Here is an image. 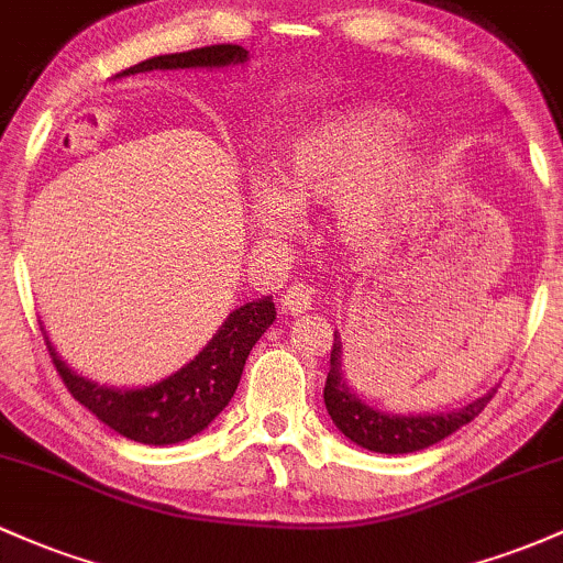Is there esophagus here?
<instances>
[{
  "label": "esophagus",
  "mask_w": 563,
  "mask_h": 563,
  "mask_svg": "<svg viewBox=\"0 0 563 563\" xmlns=\"http://www.w3.org/2000/svg\"><path fill=\"white\" fill-rule=\"evenodd\" d=\"M314 301V288L307 286V283H291L280 296V307L286 314H301L312 310Z\"/></svg>",
  "instance_id": "34e87169"
}]
</instances>
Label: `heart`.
I'll list each match as a JSON object with an SVG mask.
<instances>
[{
  "instance_id": "heart-1",
  "label": "heart",
  "mask_w": 563,
  "mask_h": 563,
  "mask_svg": "<svg viewBox=\"0 0 563 563\" xmlns=\"http://www.w3.org/2000/svg\"><path fill=\"white\" fill-rule=\"evenodd\" d=\"M406 117L385 107H352L296 135L277 159V187L253 191L258 224L296 230V208L339 206L347 238H372L400 211L417 181V157L400 146Z\"/></svg>"
}]
</instances>
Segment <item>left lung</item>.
<instances>
[{
    "label": "left lung",
    "mask_w": 563,
    "mask_h": 563,
    "mask_svg": "<svg viewBox=\"0 0 563 563\" xmlns=\"http://www.w3.org/2000/svg\"><path fill=\"white\" fill-rule=\"evenodd\" d=\"M494 393L497 390L481 395L473 404L446 413H409V417H400V413H385L379 409H372V406H366L357 398L355 390L347 385V379H344L342 339L333 331L331 368L323 387L325 409H329L333 424H336L352 443L368 449V452H422V449H428L432 443L452 435V432L460 430L462 424L473 422V419L486 409V404L494 398Z\"/></svg>",
    "instance_id": "1"
}]
</instances>
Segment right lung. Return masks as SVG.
Segmentation results:
<instances>
[{
    "mask_svg": "<svg viewBox=\"0 0 563 563\" xmlns=\"http://www.w3.org/2000/svg\"><path fill=\"white\" fill-rule=\"evenodd\" d=\"M245 60H249L245 47L211 45L141 60L117 77L152 69H221V66L245 64ZM272 320H275L272 296L238 307L224 320V325L216 331L211 342L202 347L200 355H195V361H189L176 374L165 376L150 387H133V390H117V387L98 385V382L74 374L53 350L47 333L45 342L51 350L55 372L60 374L64 385L85 409L131 441L168 446V443H181L206 430L224 411V406L238 390L253 344L269 329Z\"/></svg>",
    "mask_w": 563,
    "mask_h": 563,
    "instance_id": "1",
    "label": "right lung"
}]
</instances>
